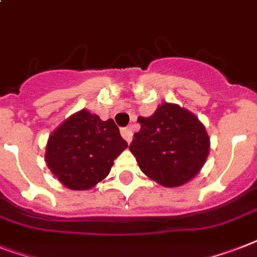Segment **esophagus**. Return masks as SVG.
I'll return each instance as SVG.
<instances>
[{
    "label": "esophagus",
    "instance_id": "obj_1",
    "mask_svg": "<svg viewBox=\"0 0 257 257\" xmlns=\"http://www.w3.org/2000/svg\"><path fill=\"white\" fill-rule=\"evenodd\" d=\"M121 136L125 139V141L126 143H131L133 139V132H132V129L131 128H122L121 129Z\"/></svg>",
    "mask_w": 257,
    "mask_h": 257
}]
</instances>
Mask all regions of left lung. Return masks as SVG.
I'll list each match as a JSON object with an SVG mask.
<instances>
[{
	"label": "left lung",
	"mask_w": 257,
	"mask_h": 257,
	"mask_svg": "<svg viewBox=\"0 0 257 257\" xmlns=\"http://www.w3.org/2000/svg\"><path fill=\"white\" fill-rule=\"evenodd\" d=\"M141 129L129 150L141 172L165 187L182 186L197 176L210 152L206 128L190 110L162 103L152 116H140Z\"/></svg>",
	"instance_id": "8db88e82"
}]
</instances>
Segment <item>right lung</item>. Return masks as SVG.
Listing matches in <instances>:
<instances>
[{"instance_id":"obj_1","label":"right lung","mask_w":257,"mask_h":257,"mask_svg":"<svg viewBox=\"0 0 257 257\" xmlns=\"http://www.w3.org/2000/svg\"><path fill=\"white\" fill-rule=\"evenodd\" d=\"M128 144L112 118L81 109L51 133L45 161L54 176L71 190H89L109 174Z\"/></svg>"}]
</instances>
